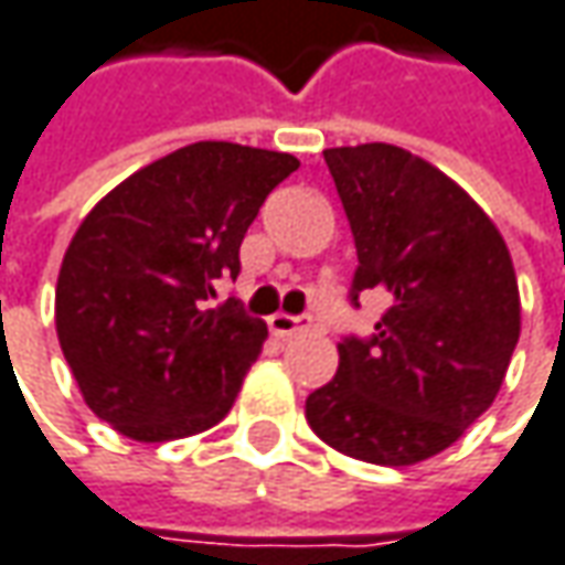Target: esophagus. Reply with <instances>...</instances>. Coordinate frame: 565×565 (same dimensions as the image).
<instances>
[{
	"instance_id": "obj_1",
	"label": "esophagus",
	"mask_w": 565,
	"mask_h": 565,
	"mask_svg": "<svg viewBox=\"0 0 565 565\" xmlns=\"http://www.w3.org/2000/svg\"><path fill=\"white\" fill-rule=\"evenodd\" d=\"M268 329L275 338H294V334H300V331L309 329V319L303 316H287V312H275V316H268Z\"/></svg>"
}]
</instances>
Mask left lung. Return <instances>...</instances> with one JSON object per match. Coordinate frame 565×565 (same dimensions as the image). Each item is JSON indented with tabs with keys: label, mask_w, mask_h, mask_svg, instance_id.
<instances>
[{
	"label": "left lung",
	"mask_w": 565,
	"mask_h": 565,
	"mask_svg": "<svg viewBox=\"0 0 565 565\" xmlns=\"http://www.w3.org/2000/svg\"><path fill=\"white\" fill-rule=\"evenodd\" d=\"M356 246L351 300L380 287L373 338L338 344L334 380L307 398L312 433L373 465L449 449L493 405L522 331L503 234L478 202L398 145L329 148Z\"/></svg>",
	"instance_id": "1"
}]
</instances>
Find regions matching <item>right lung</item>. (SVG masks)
<instances>
[{
  "label": "right lung",
  "instance_id": "add662e5",
  "mask_svg": "<svg viewBox=\"0 0 565 565\" xmlns=\"http://www.w3.org/2000/svg\"><path fill=\"white\" fill-rule=\"evenodd\" d=\"M300 160L195 141L141 167L87 211L56 281V334L85 405L136 443L214 427L262 354L265 322L239 300V243Z\"/></svg>",
  "mask_w": 565,
  "mask_h": 565
}]
</instances>
